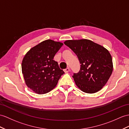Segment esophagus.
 <instances>
[{
    "label": "esophagus",
    "instance_id": "1",
    "mask_svg": "<svg viewBox=\"0 0 129 129\" xmlns=\"http://www.w3.org/2000/svg\"><path fill=\"white\" fill-rule=\"evenodd\" d=\"M70 71V68H69V67H67L66 69H65V70H64L65 73H67V72H68Z\"/></svg>",
    "mask_w": 129,
    "mask_h": 129
}]
</instances>
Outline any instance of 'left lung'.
I'll list each match as a JSON object with an SVG mask.
<instances>
[{
  "instance_id": "8db88e82",
  "label": "left lung",
  "mask_w": 129,
  "mask_h": 129,
  "mask_svg": "<svg viewBox=\"0 0 129 129\" xmlns=\"http://www.w3.org/2000/svg\"><path fill=\"white\" fill-rule=\"evenodd\" d=\"M79 59L80 68L73 78L83 92L93 93L105 85L113 71L112 56L104 47L87 39L69 40L64 42Z\"/></svg>"
}]
</instances>
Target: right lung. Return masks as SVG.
I'll return each instance as SVG.
<instances>
[{"instance_id": "add662e5", "label": "right lung", "mask_w": 129, "mask_h": 129, "mask_svg": "<svg viewBox=\"0 0 129 129\" xmlns=\"http://www.w3.org/2000/svg\"><path fill=\"white\" fill-rule=\"evenodd\" d=\"M62 45V43L46 40L30 49L24 56L22 71L27 86L34 92H50L64 73L53 59Z\"/></svg>"}]
</instances>
